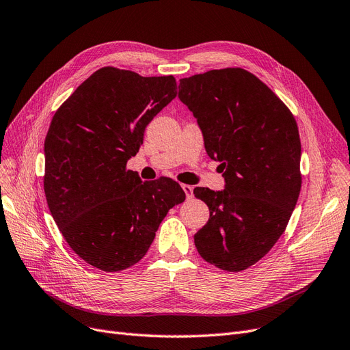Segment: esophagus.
Returning <instances> with one entry per match:
<instances>
[{
	"label": "esophagus",
	"mask_w": 350,
	"mask_h": 350,
	"mask_svg": "<svg viewBox=\"0 0 350 350\" xmlns=\"http://www.w3.org/2000/svg\"><path fill=\"white\" fill-rule=\"evenodd\" d=\"M182 189L185 190L187 199H191V196H193V187L189 186V185H182Z\"/></svg>",
	"instance_id": "obj_1"
}]
</instances>
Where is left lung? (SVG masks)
I'll use <instances>...</instances> for the list:
<instances>
[{
	"label": "left lung",
	"instance_id": "8db88e82",
	"mask_svg": "<svg viewBox=\"0 0 350 350\" xmlns=\"http://www.w3.org/2000/svg\"><path fill=\"white\" fill-rule=\"evenodd\" d=\"M178 98L202 129L225 190L196 187L211 217L195 245L229 273L254 265L286 230L301 189V142L294 115L262 81L241 68L180 79Z\"/></svg>",
	"mask_w": 350,
	"mask_h": 350
}]
</instances>
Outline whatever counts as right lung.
<instances>
[{
  "label": "right lung",
  "mask_w": 350,
  "mask_h": 350,
  "mask_svg": "<svg viewBox=\"0 0 350 350\" xmlns=\"http://www.w3.org/2000/svg\"><path fill=\"white\" fill-rule=\"evenodd\" d=\"M174 76L144 77L107 66L90 75L56 111L44 141V195L69 247L98 269L137 264L173 206L174 180L141 182L126 161L146 126L177 95Z\"/></svg>",
  "instance_id": "right-lung-1"
}]
</instances>
